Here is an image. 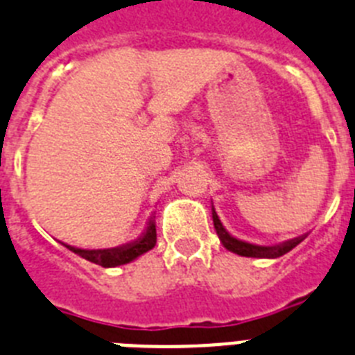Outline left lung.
Listing matches in <instances>:
<instances>
[{
	"mask_svg": "<svg viewBox=\"0 0 355 355\" xmlns=\"http://www.w3.org/2000/svg\"><path fill=\"white\" fill-rule=\"evenodd\" d=\"M211 215H214L215 232H217V235H219L223 246L241 257H253V259H278V257L289 253L293 248L298 246L300 242L305 239V237L293 239V241L284 242V244H280V246H255V244H250V242L239 241V239L232 237V235L224 230L223 223L219 220L215 210H211Z\"/></svg>",
	"mask_w": 355,
	"mask_h": 355,
	"instance_id": "1",
	"label": "left lung"
}]
</instances>
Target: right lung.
I'll return each mask as SVG.
<instances>
[{
	"mask_svg": "<svg viewBox=\"0 0 355 355\" xmlns=\"http://www.w3.org/2000/svg\"><path fill=\"white\" fill-rule=\"evenodd\" d=\"M154 246H156V224L150 219L148 220L147 232L138 241L131 242L127 246L113 248V250H78V248L73 246L66 248L77 253V255H80L83 259L93 262V264H98L102 268H116V266L127 264V262L138 259L140 255L147 253L148 250H153Z\"/></svg>",
	"mask_w": 355,
	"mask_h": 355,
	"instance_id": "1",
	"label": "right lung"
}]
</instances>
